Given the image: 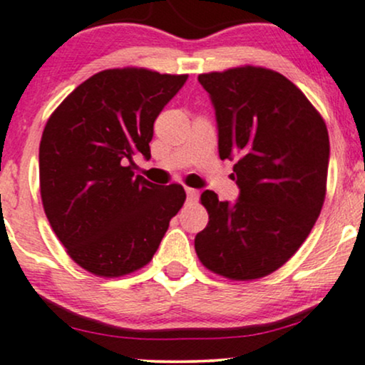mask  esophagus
Segmentation results:
<instances>
[{"label": "esophagus", "mask_w": 365, "mask_h": 365, "mask_svg": "<svg viewBox=\"0 0 365 365\" xmlns=\"http://www.w3.org/2000/svg\"><path fill=\"white\" fill-rule=\"evenodd\" d=\"M185 192H187V199H188V200H194V202H195V200L199 199V190H195V188L187 187Z\"/></svg>", "instance_id": "obj_1"}]
</instances>
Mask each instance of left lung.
Segmentation results:
<instances>
[{
    "label": "left lung",
    "instance_id": "1",
    "mask_svg": "<svg viewBox=\"0 0 365 365\" xmlns=\"http://www.w3.org/2000/svg\"><path fill=\"white\" fill-rule=\"evenodd\" d=\"M216 113L221 159H237V202L202 192L209 223L195 252L212 273L257 279L304 244L326 197L329 137L295 83L261 66L199 75Z\"/></svg>",
    "mask_w": 365,
    "mask_h": 365
}]
</instances>
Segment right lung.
<instances>
[{
  "label": "right lung",
  "mask_w": 365,
  "mask_h": 365,
  "mask_svg": "<svg viewBox=\"0 0 365 365\" xmlns=\"http://www.w3.org/2000/svg\"><path fill=\"white\" fill-rule=\"evenodd\" d=\"M188 75L113 68L92 75L54 110L39 145L41 199L53 232L89 273L118 278L153 259L185 202L178 183L133 173L150 158L154 121Z\"/></svg>",
  "instance_id": "obj_1"
}]
</instances>
